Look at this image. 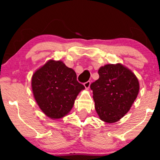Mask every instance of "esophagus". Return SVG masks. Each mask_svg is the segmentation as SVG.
Segmentation results:
<instances>
[{
    "mask_svg": "<svg viewBox=\"0 0 160 160\" xmlns=\"http://www.w3.org/2000/svg\"><path fill=\"white\" fill-rule=\"evenodd\" d=\"M90 84H91V82H89V81H88V82H85L84 84V87H85V88H86V89H88L89 87V86H90Z\"/></svg>",
    "mask_w": 160,
    "mask_h": 160,
    "instance_id": "obj_1",
    "label": "esophagus"
}]
</instances>
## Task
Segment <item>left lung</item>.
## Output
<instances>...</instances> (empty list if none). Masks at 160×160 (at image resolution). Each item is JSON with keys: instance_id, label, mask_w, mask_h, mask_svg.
Here are the masks:
<instances>
[{"instance_id": "8db88e82", "label": "left lung", "mask_w": 160, "mask_h": 160, "mask_svg": "<svg viewBox=\"0 0 160 160\" xmlns=\"http://www.w3.org/2000/svg\"><path fill=\"white\" fill-rule=\"evenodd\" d=\"M99 78L92 83L95 110L100 119L113 123L128 112L139 92V82L123 65H106L98 71Z\"/></svg>"}]
</instances>
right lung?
Returning <instances> with one entry per match:
<instances>
[{"instance_id": "obj_1", "label": "right lung", "mask_w": 160, "mask_h": 160, "mask_svg": "<svg viewBox=\"0 0 160 160\" xmlns=\"http://www.w3.org/2000/svg\"><path fill=\"white\" fill-rule=\"evenodd\" d=\"M85 88L75 71L62 61L50 60L35 72L32 89L39 108L51 119H60L73 108L78 94Z\"/></svg>"}]
</instances>
